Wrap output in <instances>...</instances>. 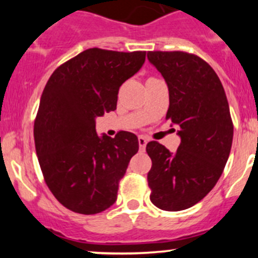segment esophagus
I'll return each instance as SVG.
<instances>
[{
	"label": "esophagus",
	"instance_id": "1",
	"mask_svg": "<svg viewBox=\"0 0 258 258\" xmlns=\"http://www.w3.org/2000/svg\"><path fill=\"white\" fill-rule=\"evenodd\" d=\"M147 142H148V140L146 139V137H144V136L139 137V145H140V151H141V152H144L145 151Z\"/></svg>",
	"mask_w": 258,
	"mask_h": 258
}]
</instances>
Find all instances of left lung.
Masks as SVG:
<instances>
[{"label": "left lung", "instance_id": "1", "mask_svg": "<svg viewBox=\"0 0 258 258\" xmlns=\"http://www.w3.org/2000/svg\"><path fill=\"white\" fill-rule=\"evenodd\" d=\"M147 58L167 83L166 118L181 137L175 153L156 141L146 146L150 200L163 211H182L201 201L222 175L233 139L230 107L218 76L199 56L153 51Z\"/></svg>", "mask_w": 258, "mask_h": 258}]
</instances>
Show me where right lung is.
<instances>
[{
    "label": "right lung",
    "instance_id": "obj_1",
    "mask_svg": "<svg viewBox=\"0 0 258 258\" xmlns=\"http://www.w3.org/2000/svg\"><path fill=\"white\" fill-rule=\"evenodd\" d=\"M146 52L88 48L54 70L35 119L36 153L49 191L66 209L95 215L116 202L119 179L139 151L135 134H96V117L116 110L122 83Z\"/></svg>",
    "mask_w": 258,
    "mask_h": 258
}]
</instances>
